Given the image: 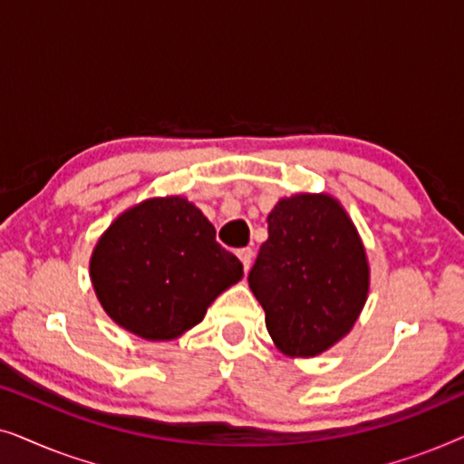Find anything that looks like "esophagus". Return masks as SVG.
<instances>
[{
    "instance_id": "1",
    "label": "esophagus",
    "mask_w": 464,
    "mask_h": 464,
    "mask_svg": "<svg viewBox=\"0 0 464 464\" xmlns=\"http://www.w3.org/2000/svg\"><path fill=\"white\" fill-rule=\"evenodd\" d=\"M237 256H238L240 262H243L245 272L249 270V268H251V262H253V251H251V249H238Z\"/></svg>"
}]
</instances>
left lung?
<instances>
[{
	"label": "left lung",
	"mask_w": 464,
	"mask_h": 464,
	"mask_svg": "<svg viewBox=\"0 0 464 464\" xmlns=\"http://www.w3.org/2000/svg\"><path fill=\"white\" fill-rule=\"evenodd\" d=\"M249 287L283 354L316 357L338 344L370 294L363 240L340 200L325 192L278 200Z\"/></svg>",
	"instance_id": "obj_1"
}]
</instances>
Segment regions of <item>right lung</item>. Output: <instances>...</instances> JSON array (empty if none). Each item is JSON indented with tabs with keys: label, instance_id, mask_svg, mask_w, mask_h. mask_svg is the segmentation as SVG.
<instances>
[{
	"label": "right lung",
	"instance_id": "1",
	"mask_svg": "<svg viewBox=\"0 0 464 464\" xmlns=\"http://www.w3.org/2000/svg\"><path fill=\"white\" fill-rule=\"evenodd\" d=\"M243 278V264L183 196L148 198L120 213L91 256L101 306L150 342L179 338L205 319L215 297Z\"/></svg>",
	"mask_w": 464,
	"mask_h": 464
}]
</instances>
